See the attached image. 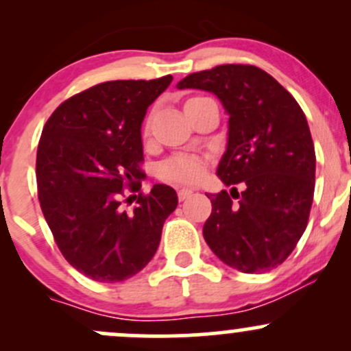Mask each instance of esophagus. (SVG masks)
Here are the masks:
<instances>
[{
	"label": "esophagus",
	"mask_w": 351,
	"mask_h": 351,
	"mask_svg": "<svg viewBox=\"0 0 351 351\" xmlns=\"http://www.w3.org/2000/svg\"><path fill=\"white\" fill-rule=\"evenodd\" d=\"M191 195H193L191 189H180V191H178V199L180 201H184V199H188Z\"/></svg>",
	"instance_id": "34e87169"
}]
</instances>
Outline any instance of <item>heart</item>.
<instances>
[{
  "instance_id": "obj_1",
  "label": "heart",
  "mask_w": 351,
  "mask_h": 351,
  "mask_svg": "<svg viewBox=\"0 0 351 351\" xmlns=\"http://www.w3.org/2000/svg\"><path fill=\"white\" fill-rule=\"evenodd\" d=\"M147 132L148 120L145 123V134ZM158 175L163 181L171 184H180V186L196 184L204 175V163L196 155H175L160 165Z\"/></svg>"
}]
</instances>
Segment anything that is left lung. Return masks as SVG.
<instances>
[{
  "instance_id": "obj_1",
  "label": "left lung",
  "mask_w": 351,
  "mask_h": 351,
  "mask_svg": "<svg viewBox=\"0 0 351 351\" xmlns=\"http://www.w3.org/2000/svg\"><path fill=\"white\" fill-rule=\"evenodd\" d=\"M176 87L213 92L229 114L228 150L217 176L232 189L206 195L213 211L204 239L237 271L276 269L304 234L313 201L315 148L304 110L272 75L251 64L193 72Z\"/></svg>"
}]
</instances>
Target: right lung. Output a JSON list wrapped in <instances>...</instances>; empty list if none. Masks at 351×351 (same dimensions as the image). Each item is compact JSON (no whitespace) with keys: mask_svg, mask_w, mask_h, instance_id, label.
I'll use <instances>...</instances> for the list:
<instances>
[{"mask_svg":"<svg viewBox=\"0 0 351 351\" xmlns=\"http://www.w3.org/2000/svg\"><path fill=\"white\" fill-rule=\"evenodd\" d=\"M171 80L97 84L64 100L44 125L36 156L39 204L60 254L88 279L114 284L142 271L178 204L167 184L142 191L140 128Z\"/></svg>","mask_w":351,"mask_h":351,"instance_id":"add662e5","label":"right lung"}]
</instances>
